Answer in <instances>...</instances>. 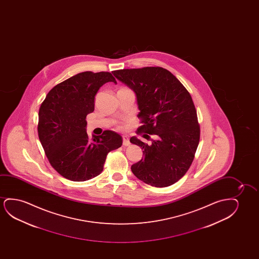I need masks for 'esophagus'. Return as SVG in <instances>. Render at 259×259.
Masks as SVG:
<instances>
[{"mask_svg":"<svg viewBox=\"0 0 259 259\" xmlns=\"http://www.w3.org/2000/svg\"><path fill=\"white\" fill-rule=\"evenodd\" d=\"M123 145L129 146L130 145V142H129V139L126 136L123 137Z\"/></svg>","mask_w":259,"mask_h":259,"instance_id":"34e87169","label":"esophagus"}]
</instances>
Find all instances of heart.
<instances>
[{
    "instance_id": "obj_1",
    "label": "heart",
    "mask_w": 259,
    "mask_h": 259,
    "mask_svg": "<svg viewBox=\"0 0 259 259\" xmlns=\"http://www.w3.org/2000/svg\"><path fill=\"white\" fill-rule=\"evenodd\" d=\"M117 127L120 128V129H121V128L124 127V125H123V124H118V125H117Z\"/></svg>"
}]
</instances>
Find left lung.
<instances>
[{
	"label": "left lung",
	"mask_w": 259,
	"mask_h": 259,
	"mask_svg": "<svg viewBox=\"0 0 259 259\" xmlns=\"http://www.w3.org/2000/svg\"><path fill=\"white\" fill-rule=\"evenodd\" d=\"M114 76L135 93L142 125L137 134L156 135L147 144L137 137L130 142L143 149L144 157L131 170L139 180L156 188L174 184L188 171L200 140V126L191 96L172 73L162 67L123 69Z\"/></svg>",
	"instance_id": "8db88e82"
}]
</instances>
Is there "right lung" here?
Returning a JSON list of instances; mask_svg holds the SVG:
<instances>
[{
  "label": "right lung",
  "instance_id": "obj_1",
  "mask_svg": "<svg viewBox=\"0 0 259 259\" xmlns=\"http://www.w3.org/2000/svg\"><path fill=\"white\" fill-rule=\"evenodd\" d=\"M116 79L110 72L84 71L55 85L39 110L38 135L50 164L63 177L85 181L103 170L108 153L122 145V137L106 130L89 137L87 115L95 110L100 88Z\"/></svg>",
  "mask_w": 259,
  "mask_h": 259
}]
</instances>
